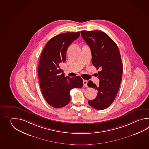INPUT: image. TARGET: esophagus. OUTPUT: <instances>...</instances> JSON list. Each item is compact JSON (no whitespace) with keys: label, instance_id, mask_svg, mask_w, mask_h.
I'll list each match as a JSON object with an SVG mask.
<instances>
[{"label":"esophagus","instance_id":"esophagus-1","mask_svg":"<svg viewBox=\"0 0 149 149\" xmlns=\"http://www.w3.org/2000/svg\"><path fill=\"white\" fill-rule=\"evenodd\" d=\"M87 80H83V83H84V85L85 86H87Z\"/></svg>","mask_w":149,"mask_h":149}]
</instances>
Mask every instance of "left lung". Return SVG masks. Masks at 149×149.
Wrapping results in <instances>:
<instances>
[{
  "label": "left lung",
  "mask_w": 149,
  "mask_h": 149,
  "mask_svg": "<svg viewBox=\"0 0 149 149\" xmlns=\"http://www.w3.org/2000/svg\"><path fill=\"white\" fill-rule=\"evenodd\" d=\"M81 35L91 50L92 64L98 72V86L90 80L89 87L97 91L96 97L88 101L97 110H104L114 101L123 76V63L117 45L107 33L98 30L81 31Z\"/></svg>",
  "instance_id": "left-lung-1"
}]
</instances>
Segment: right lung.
<instances>
[{"mask_svg":"<svg viewBox=\"0 0 149 149\" xmlns=\"http://www.w3.org/2000/svg\"><path fill=\"white\" fill-rule=\"evenodd\" d=\"M79 36V32L57 35L49 40L42 52L38 65L40 87L45 100L53 108L68 104L71 99L70 91L83 86L80 76L65 77L60 68L66 60L68 48Z\"/></svg>","mask_w":149,"mask_h":149,"instance_id":"right-lung-1","label":"right lung"}]
</instances>
